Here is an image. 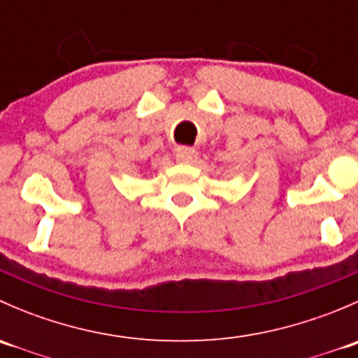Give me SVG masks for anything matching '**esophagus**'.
Wrapping results in <instances>:
<instances>
[{
	"mask_svg": "<svg viewBox=\"0 0 358 358\" xmlns=\"http://www.w3.org/2000/svg\"><path fill=\"white\" fill-rule=\"evenodd\" d=\"M197 156H199V154H197V150L192 149V147H178L175 154L176 161L182 162V164H192V162L197 161Z\"/></svg>",
	"mask_w": 358,
	"mask_h": 358,
	"instance_id": "1",
	"label": "esophagus"
}]
</instances>
